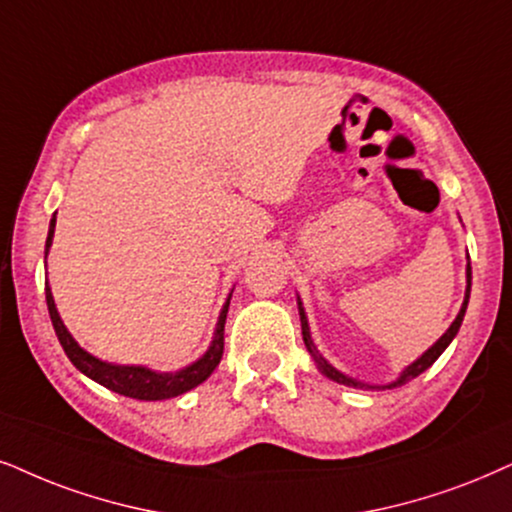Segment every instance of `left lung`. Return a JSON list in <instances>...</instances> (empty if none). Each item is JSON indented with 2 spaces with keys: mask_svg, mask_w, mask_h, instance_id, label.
<instances>
[{
  "mask_svg": "<svg viewBox=\"0 0 512 512\" xmlns=\"http://www.w3.org/2000/svg\"><path fill=\"white\" fill-rule=\"evenodd\" d=\"M470 286H472V269H470V257H468V267H465V297H463V304H461V312H458V316L454 319V323H451V326L446 328V333L442 335V338H439V340L435 342V345H432V347L428 349V352L420 354V357H418L416 361H413V364H409V366L404 368V371L399 373V378H397V380H392V383H387V385H368V383H361V380H357V378H349V375H345L342 371H338V368H335L333 364H328V361L321 357V352H319V349H316V345H314L312 333H309V321H307V314H304L302 300H300V297H297V309H300V323H302V340H304V347H307V352L312 354V357H314L316 366H319V371H321L323 375H326V378L335 380V383L347 385V387H364V390H392V387H401V385L409 383V380L418 378V375L423 373V371H428V368H430L432 364H435V361H437L439 357H442L444 349L451 345V340L456 338L458 328H461V323H463L465 309H468Z\"/></svg>",
  "mask_w": 512,
  "mask_h": 512,
  "instance_id": "8db88e82",
  "label": "left lung"
}]
</instances>
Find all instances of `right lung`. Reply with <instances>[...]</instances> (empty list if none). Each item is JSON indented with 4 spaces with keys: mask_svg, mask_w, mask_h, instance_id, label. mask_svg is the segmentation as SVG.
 Wrapping results in <instances>:
<instances>
[{
    "mask_svg": "<svg viewBox=\"0 0 512 512\" xmlns=\"http://www.w3.org/2000/svg\"><path fill=\"white\" fill-rule=\"evenodd\" d=\"M54 229H56V212L49 222V236H47V245H44V260H47L51 241H54ZM44 293H47V307H49V316L51 323H54L56 338L61 342L63 352L68 354V359L73 361V366L77 371L92 378L94 383H99L103 387H108L111 392L125 394V397L139 399V401H160V399H172L179 397V394L193 390L200 383L210 378L212 371L219 366L224 354V323H226V312H229V302L231 295L226 297L222 312H219L217 326H215V335H212V342L208 347V352L203 357L193 361V364L179 368V371L172 373H163V371H153L148 366H125V364H111V361H103L94 354H89L87 349H82L77 345V340L70 335L66 328V323L61 321L58 316L54 295H51L49 283H44Z\"/></svg>",
    "mask_w": 512,
    "mask_h": 512,
    "instance_id": "obj_1",
    "label": "right lung"
}]
</instances>
